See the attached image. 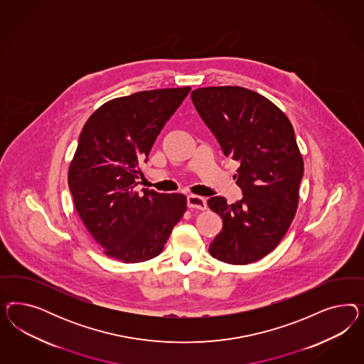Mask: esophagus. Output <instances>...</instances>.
<instances>
[{"label": "esophagus", "instance_id": "1", "mask_svg": "<svg viewBox=\"0 0 364 364\" xmlns=\"http://www.w3.org/2000/svg\"><path fill=\"white\" fill-rule=\"evenodd\" d=\"M188 208L191 210H205L207 208V200L196 195H189L187 198Z\"/></svg>", "mask_w": 364, "mask_h": 364}]
</instances>
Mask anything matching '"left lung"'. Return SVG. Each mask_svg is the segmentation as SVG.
Listing matches in <instances>:
<instances>
[{
  "mask_svg": "<svg viewBox=\"0 0 364 364\" xmlns=\"http://www.w3.org/2000/svg\"><path fill=\"white\" fill-rule=\"evenodd\" d=\"M191 97L224 154L240 161L235 178L242 200H208L223 219L210 256L251 264L275 250L296 215L304 163L294 127L283 110L251 89L207 87L195 89Z\"/></svg>",
  "mask_w": 364,
  "mask_h": 364,
  "instance_id": "1",
  "label": "left lung"
}]
</instances>
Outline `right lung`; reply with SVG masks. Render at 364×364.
Listing matches in <instances>:
<instances>
[{
	"label": "right lung",
	"instance_id": "right-lung-1",
	"mask_svg": "<svg viewBox=\"0 0 364 364\" xmlns=\"http://www.w3.org/2000/svg\"><path fill=\"white\" fill-rule=\"evenodd\" d=\"M191 87L154 89L107 101L80 133L68 171L78 216L104 254L140 263L163 252L187 210L181 193L136 191L156 137Z\"/></svg>",
	"mask_w": 364,
	"mask_h": 364
}]
</instances>
